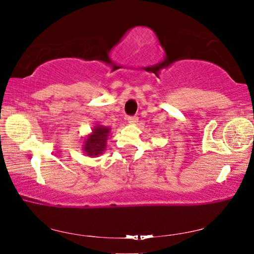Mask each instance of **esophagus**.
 Listing matches in <instances>:
<instances>
[{
  "label": "esophagus",
  "instance_id": "1",
  "mask_svg": "<svg viewBox=\"0 0 254 254\" xmlns=\"http://www.w3.org/2000/svg\"><path fill=\"white\" fill-rule=\"evenodd\" d=\"M127 122L130 124H134L137 122V117L135 115H133V117H127Z\"/></svg>",
  "mask_w": 254,
  "mask_h": 254
}]
</instances>
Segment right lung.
<instances>
[{
	"instance_id": "add662e5",
	"label": "right lung",
	"mask_w": 254,
	"mask_h": 254,
	"mask_svg": "<svg viewBox=\"0 0 254 254\" xmlns=\"http://www.w3.org/2000/svg\"><path fill=\"white\" fill-rule=\"evenodd\" d=\"M110 127L104 126H96L91 134L86 137L83 144V151L88 157H98L105 151L106 141L109 137Z\"/></svg>"
}]
</instances>
